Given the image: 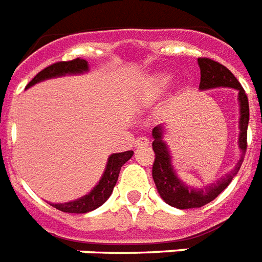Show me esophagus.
I'll list each match as a JSON object with an SVG mask.
<instances>
[{
  "label": "esophagus",
  "instance_id": "esophagus-1",
  "mask_svg": "<svg viewBox=\"0 0 262 262\" xmlns=\"http://www.w3.org/2000/svg\"><path fill=\"white\" fill-rule=\"evenodd\" d=\"M148 143H149V140H148L147 137H137L133 144H135L136 148H139V147H144V145H148Z\"/></svg>",
  "mask_w": 262,
  "mask_h": 262
}]
</instances>
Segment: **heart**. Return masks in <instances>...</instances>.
<instances>
[{
  "label": "heart",
  "mask_w": 262,
  "mask_h": 262,
  "mask_svg": "<svg viewBox=\"0 0 262 262\" xmlns=\"http://www.w3.org/2000/svg\"><path fill=\"white\" fill-rule=\"evenodd\" d=\"M170 80L171 79H170V76L168 75H162V73H160V75L154 76V77L148 81L147 92H145V95H147L149 99L160 96V95L166 91L168 84H170Z\"/></svg>",
  "instance_id": "heart-1"
}]
</instances>
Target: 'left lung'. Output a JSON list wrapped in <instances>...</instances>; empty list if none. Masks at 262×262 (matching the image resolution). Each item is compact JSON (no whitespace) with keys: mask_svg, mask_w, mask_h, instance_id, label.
<instances>
[{"mask_svg":"<svg viewBox=\"0 0 262 262\" xmlns=\"http://www.w3.org/2000/svg\"><path fill=\"white\" fill-rule=\"evenodd\" d=\"M199 67L201 71L200 90H212L217 87H228L238 91L239 102V144L241 155L234 170L219 178L209 186L191 187L178 178L171 164V155L168 151L167 144L164 143L163 126H155L152 130L154 143L152 148L155 152V162L152 167V178L155 181L156 189L160 197L174 208L189 209V208L204 207L205 204L215 200L226 187L230 185L236 172L239 171L244 162L245 152L248 147V125H249V100L245 90L236 80V77L222 63L216 62L211 58H199Z\"/></svg>","mask_w":262,"mask_h":262,"instance_id":"1","label":"left lung"}]
</instances>
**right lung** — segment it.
<instances>
[{
  "label": "right lung",
  "instance_id": "1",
  "mask_svg": "<svg viewBox=\"0 0 262 262\" xmlns=\"http://www.w3.org/2000/svg\"><path fill=\"white\" fill-rule=\"evenodd\" d=\"M85 72H88V62L85 59L76 58L72 59V61L55 62L39 72L38 75L28 83L26 88L32 87V85H35L36 83H40L43 80L61 77V76L65 75H80V73H85ZM132 156H133V151L119 152V154L110 155L108 159H107L106 170L103 172L102 178L88 194L83 195V197H80L75 201H69V203L63 204H50V205L59 209V211L68 212V213H87V212L94 211V209L99 208L103 203H106L107 199L111 195L115 183L118 181L121 167L130 159Z\"/></svg>",
  "mask_w": 262,
  "mask_h": 262
}]
</instances>
